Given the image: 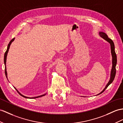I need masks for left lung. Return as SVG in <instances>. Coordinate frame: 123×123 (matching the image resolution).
I'll use <instances>...</instances> for the list:
<instances>
[{
    "label": "left lung",
    "mask_w": 123,
    "mask_h": 123,
    "mask_svg": "<svg viewBox=\"0 0 123 123\" xmlns=\"http://www.w3.org/2000/svg\"><path fill=\"white\" fill-rule=\"evenodd\" d=\"M99 35H100L101 37H102L107 42H108L110 44L111 50V54H112V68L111 72V77H110V79L109 80V81L108 82V83H107V84L105 86V87L104 89L103 90V91L101 92H100V93L98 94V95H99L101 93H102V92H103L105 90V89L108 87V86L111 84V83H112V82L113 81L114 79L115 78V74H116V65L117 63V56L115 52L114 44L113 41L108 37V36L106 35V33H105L103 32H100Z\"/></svg>",
    "instance_id": "1"
}]
</instances>
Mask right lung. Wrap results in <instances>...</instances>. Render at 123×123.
<instances>
[{"mask_svg":"<svg viewBox=\"0 0 123 123\" xmlns=\"http://www.w3.org/2000/svg\"><path fill=\"white\" fill-rule=\"evenodd\" d=\"M14 40V38H13L12 39V40L10 41V42H9V43L8 44V47H7V50H6V52H5V55H4V64H5V74H6V76L7 79H8V78H7V69H6V59H7V56L8 52V51H9V48H10V45H11V44L12 43V42H13ZM14 88L16 89V90H17V92H18V93H19V94L20 95H21L22 97H24V98H29V97H26L24 96V95H23L22 94H21L17 90V89L16 88L14 87ZM45 94H43V95H40V96L37 97H34V98H39V97H43V96H44V95H45Z\"/></svg>","mask_w":123,"mask_h":123,"instance_id":"add662e5","label":"right lung"}]
</instances>
